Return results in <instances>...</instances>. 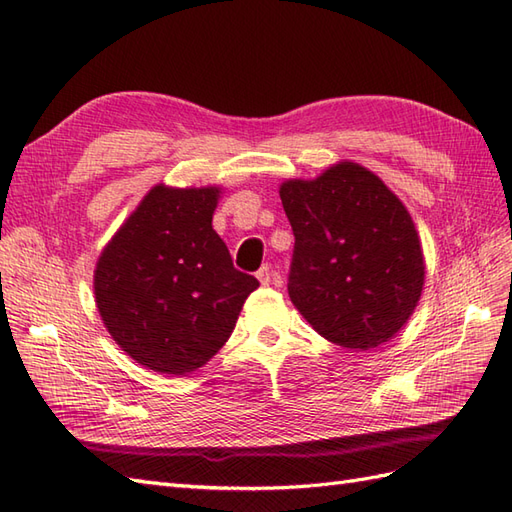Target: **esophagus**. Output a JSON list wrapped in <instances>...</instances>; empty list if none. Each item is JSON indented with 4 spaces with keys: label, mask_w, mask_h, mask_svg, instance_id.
Here are the masks:
<instances>
[{
    "label": "esophagus",
    "mask_w": 512,
    "mask_h": 512,
    "mask_svg": "<svg viewBox=\"0 0 512 512\" xmlns=\"http://www.w3.org/2000/svg\"><path fill=\"white\" fill-rule=\"evenodd\" d=\"M256 278L260 280V284L269 286V284L273 282V269H271L269 265H263V267H260V269L256 271Z\"/></svg>",
    "instance_id": "1"
}]
</instances>
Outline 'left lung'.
Returning <instances> with one entry per match:
<instances>
[{
  "label": "left lung",
  "mask_w": 512,
  "mask_h": 512,
  "mask_svg": "<svg viewBox=\"0 0 512 512\" xmlns=\"http://www.w3.org/2000/svg\"><path fill=\"white\" fill-rule=\"evenodd\" d=\"M295 245L289 297L328 341L369 350L419 302L423 254L408 210L365 167L341 162L280 189Z\"/></svg>",
  "instance_id": "left-lung-1"
}]
</instances>
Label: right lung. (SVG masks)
Instances as JSON below:
<instances>
[{"label":"right lung","instance_id":"right-lung-1","mask_svg":"<svg viewBox=\"0 0 512 512\" xmlns=\"http://www.w3.org/2000/svg\"><path fill=\"white\" fill-rule=\"evenodd\" d=\"M217 195L213 186H154L99 258V315L121 350L147 369L184 376L202 367L258 289L213 230Z\"/></svg>","mask_w":512,"mask_h":512}]
</instances>
